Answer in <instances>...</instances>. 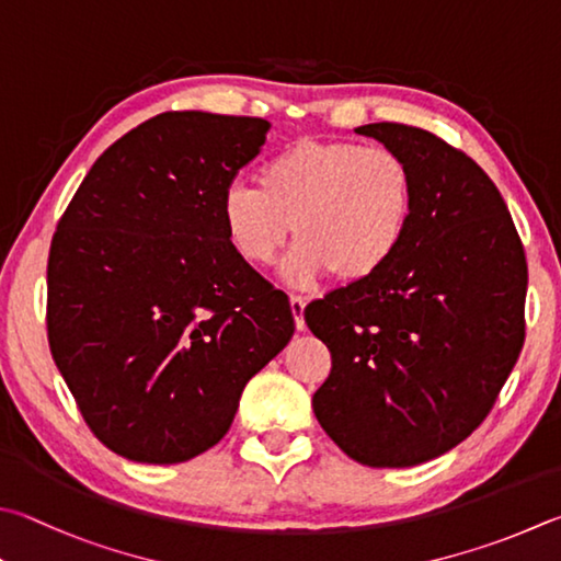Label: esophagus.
<instances>
[{"instance_id": "34e87169", "label": "esophagus", "mask_w": 561, "mask_h": 561, "mask_svg": "<svg viewBox=\"0 0 561 561\" xmlns=\"http://www.w3.org/2000/svg\"><path fill=\"white\" fill-rule=\"evenodd\" d=\"M289 304H291V313H294V323H297V331H304L307 329V323H304V307H307V299L299 297V294H291Z\"/></svg>"}]
</instances>
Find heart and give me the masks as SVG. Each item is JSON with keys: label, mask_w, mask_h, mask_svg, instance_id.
Instances as JSON below:
<instances>
[{"label": "heart", "mask_w": 561, "mask_h": 561, "mask_svg": "<svg viewBox=\"0 0 561 561\" xmlns=\"http://www.w3.org/2000/svg\"><path fill=\"white\" fill-rule=\"evenodd\" d=\"M414 203V171L394 149L304 137L264 161L257 186L230 183L218 216L228 248L252 267L277 260L294 226L284 277L299 287L325 274L358 284L400 252Z\"/></svg>", "instance_id": "obj_1"}]
</instances>
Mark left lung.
Segmentation results:
<instances>
[{
    "instance_id": "1",
    "label": "left lung",
    "mask_w": 561,
    "mask_h": 561,
    "mask_svg": "<svg viewBox=\"0 0 561 561\" xmlns=\"http://www.w3.org/2000/svg\"><path fill=\"white\" fill-rule=\"evenodd\" d=\"M355 131L412 167L414 220L380 274L304 309L331 351L311 404L353 461L404 468L454 449L493 410L523 351L527 262L501 191L461 149L397 122Z\"/></svg>"
}]
</instances>
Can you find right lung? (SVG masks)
Returning <instances> with one entry per match:
<instances>
[{
	"instance_id": "obj_1",
	"label": "right lung",
	"mask_w": 561,
	"mask_h": 561,
	"mask_svg": "<svg viewBox=\"0 0 561 561\" xmlns=\"http://www.w3.org/2000/svg\"><path fill=\"white\" fill-rule=\"evenodd\" d=\"M270 122L164 112L103 151L48 254L50 355L110 451L181 463L228 434L294 333L287 294L228 248L218 203Z\"/></svg>"
}]
</instances>
